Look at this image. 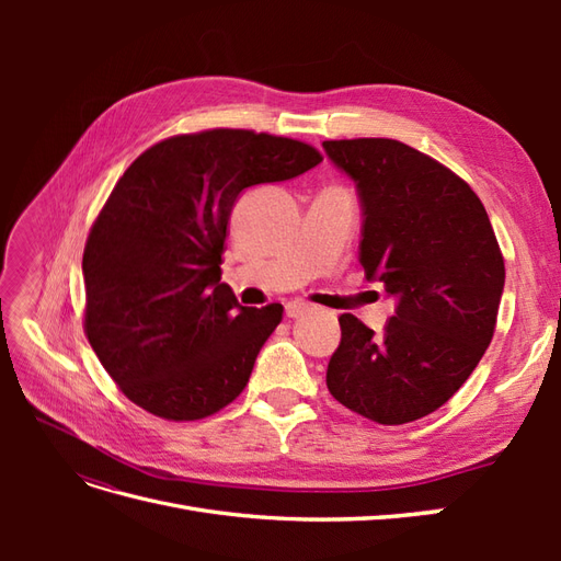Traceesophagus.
<instances>
[{
    "label": "esophagus",
    "mask_w": 561,
    "mask_h": 561,
    "mask_svg": "<svg viewBox=\"0 0 561 561\" xmlns=\"http://www.w3.org/2000/svg\"><path fill=\"white\" fill-rule=\"evenodd\" d=\"M285 313H287V318H299L304 313H309V304H301V301L285 304Z\"/></svg>",
    "instance_id": "obj_1"
}]
</instances>
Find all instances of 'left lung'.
<instances>
[{"instance_id": "obj_1", "label": "left lung", "mask_w": 561, "mask_h": 561, "mask_svg": "<svg viewBox=\"0 0 561 561\" xmlns=\"http://www.w3.org/2000/svg\"><path fill=\"white\" fill-rule=\"evenodd\" d=\"M322 149L358 192L365 278L396 297L383 334L339 316L328 388L355 414L400 426L443 407L482 360L505 285L503 254L478 194L419 149L388 138Z\"/></svg>"}]
</instances>
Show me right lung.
<instances>
[{"label": "right lung", "mask_w": 561, "mask_h": 561, "mask_svg": "<svg viewBox=\"0 0 561 561\" xmlns=\"http://www.w3.org/2000/svg\"><path fill=\"white\" fill-rule=\"evenodd\" d=\"M322 157L268 133L215 128L149 147L116 182L83 250L87 336L107 375L149 414L196 421L241 396L283 320L241 307L222 278L236 201Z\"/></svg>", "instance_id": "right-lung-1"}]
</instances>
